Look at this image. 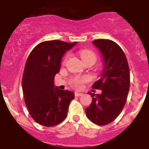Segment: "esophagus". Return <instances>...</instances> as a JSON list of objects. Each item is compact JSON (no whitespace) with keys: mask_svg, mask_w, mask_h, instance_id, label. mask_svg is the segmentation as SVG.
Wrapping results in <instances>:
<instances>
[{"mask_svg":"<svg viewBox=\"0 0 149 149\" xmlns=\"http://www.w3.org/2000/svg\"><path fill=\"white\" fill-rule=\"evenodd\" d=\"M74 95H75V96H77V97H80V96L83 95V93H77V92H75L74 93Z\"/></svg>","mask_w":149,"mask_h":149,"instance_id":"34e87169","label":"esophagus"}]
</instances>
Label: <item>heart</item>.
<instances>
[{
	"instance_id": "b5f03b06",
	"label": "heart",
	"mask_w": 149,
	"mask_h": 149,
	"mask_svg": "<svg viewBox=\"0 0 149 149\" xmlns=\"http://www.w3.org/2000/svg\"><path fill=\"white\" fill-rule=\"evenodd\" d=\"M80 56H81L83 61H86V60H94L95 61L96 60V56L95 55V54L93 53V51H89V50H81L80 51ZM86 79H87L86 77H84V78H75L73 81L74 85L76 87H79V86H81L82 83L86 81Z\"/></svg>"
}]
</instances>
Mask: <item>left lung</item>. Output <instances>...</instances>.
Here are the masks:
<instances>
[{
  "label": "left lung",
  "mask_w": 149,
  "mask_h": 149,
  "mask_svg": "<svg viewBox=\"0 0 149 149\" xmlns=\"http://www.w3.org/2000/svg\"><path fill=\"white\" fill-rule=\"evenodd\" d=\"M93 44L98 48L103 60L101 78L93 85L101 94L88 93L92 103L86 108L88 119L98 125L115 120L125 104L130 88V72L127 58L122 48L109 39H97Z\"/></svg>",
  "instance_id": "1"
}]
</instances>
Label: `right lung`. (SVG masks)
Listing matches in <instances>:
<instances>
[{"mask_svg": "<svg viewBox=\"0 0 149 149\" xmlns=\"http://www.w3.org/2000/svg\"><path fill=\"white\" fill-rule=\"evenodd\" d=\"M77 42L45 41L36 46L27 58L22 79V90L30 116L46 127L58 125L65 119L73 92L54 85L63 56Z\"/></svg>", "mask_w": 149, "mask_h": 149, "instance_id": "1", "label": "right lung"}]
</instances>
